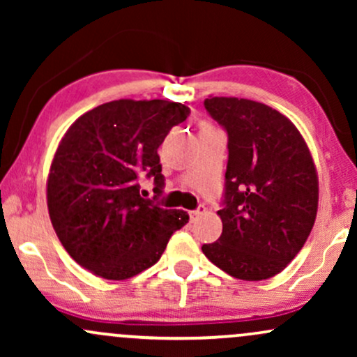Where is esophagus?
Returning <instances> with one entry per match:
<instances>
[{"mask_svg":"<svg viewBox=\"0 0 357 357\" xmlns=\"http://www.w3.org/2000/svg\"><path fill=\"white\" fill-rule=\"evenodd\" d=\"M204 213V206H199L198 210H192V211H190V218H191V221H196L199 218V216H202Z\"/></svg>","mask_w":357,"mask_h":357,"instance_id":"esophagus-1","label":"esophagus"}]
</instances>
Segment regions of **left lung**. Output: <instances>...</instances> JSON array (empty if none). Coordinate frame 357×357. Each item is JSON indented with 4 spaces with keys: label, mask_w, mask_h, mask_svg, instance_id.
<instances>
[{
    "label": "left lung",
    "mask_w": 357,
    "mask_h": 357,
    "mask_svg": "<svg viewBox=\"0 0 357 357\" xmlns=\"http://www.w3.org/2000/svg\"><path fill=\"white\" fill-rule=\"evenodd\" d=\"M204 109L228 136L223 231L202 250L211 264L240 280L282 272L304 247L317 215L319 186L304 137L268 105L211 97Z\"/></svg>",
    "instance_id": "8db88e82"
}]
</instances>
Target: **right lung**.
Instances as JSON below:
<instances>
[{
    "label": "right lung",
    "instance_id": "add662e5",
    "mask_svg": "<svg viewBox=\"0 0 357 357\" xmlns=\"http://www.w3.org/2000/svg\"><path fill=\"white\" fill-rule=\"evenodd\" d=\"M190 116L167 100H114L77 119L61 139L47 199L53 228L80 267L124 280L153 267L190 216L158 202L165 176L158 147ZM153 178V200L140 181Z\"/></svg>",
    "mask_w": 357,
    "mask_h": 357
}]
</instances>
